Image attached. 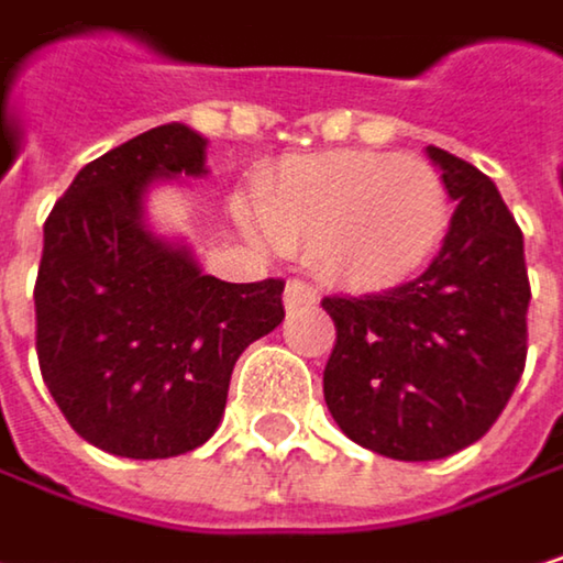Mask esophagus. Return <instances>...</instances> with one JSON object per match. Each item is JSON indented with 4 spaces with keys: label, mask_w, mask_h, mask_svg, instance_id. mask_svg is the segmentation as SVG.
I'll return each mask as SVG.
<instances>
[{
    "label": "esophagus",
    "mask_w": 563,
    "mask_h": 563,
    "mask_svg": "<svg viewBox=\"0 0 563 563\" xmlns=\"http://www.w3.org/2000/svg\"><path fill=\"white\" fill-rule=\"evenodd\" d=\"M320 297L310 284H303V279H290L287 284V294H284V303L287 310H300V307H313Z\"/></svg>",
    "instance_id": "obj_1"
}]
</instances>
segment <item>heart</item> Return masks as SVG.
<instances>
[{
  "mask_svg": "<svg viewBox=\"0 0 563 563\" xmlns=\"http://www.w3.org/2000/svg\"><path fill=\"white\" fill-rule=\"evenodd\" d=\"M256 217L284 250H317L320 269L353 294L402 287L442 250L452 207L419 157L320 151L256 187Z\"/></svg>",
  "mask_w": 563,
  "mask_h": 563,
  "instance_id": "heart-1",
  "label": "heart"
}]
</instances>
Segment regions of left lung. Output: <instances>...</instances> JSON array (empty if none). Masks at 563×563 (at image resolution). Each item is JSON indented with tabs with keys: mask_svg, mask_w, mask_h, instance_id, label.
Returning a JSON list of instances; mask_svg holds the SVG:
<instances>
[{
	"mask_svg": "<svg viewBox=\"0 0 563 563\" xmlns=\"http://www.w3.org/2000/svg\"><path fill=\"white\" fill-rule=\"evenodd\" d=\"M455 200L429 269L376 297H327L336 346L323 396L363 449L432 462L478 442L508 406L528 356L525 236L492 177L426 147Z\"/></svg>",
	"mask_w": 563,
	"mask_h": 563,
	"instance_id": "obj_1",
	"label": "left lung"
}]
</instances>
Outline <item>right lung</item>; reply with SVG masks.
Instances as JSON below:
<instances>
[{
	"instance_id": "right-lung-1",
	"label": "right lung",
	"mask_w": 563,
	"mask_h": 563,
	"mask_svg": "<svg viewBox=\"0 0 563 563\" xmlns=\"http://www.w3.org/2000/svg\"><path fill=\"white\" fill-rule=\"evenodd\" d=\"M207 174V137L170 121L85 164L45 220L35 279L42 379L68 426L121 459L203 445L240 353L284 323V279L223 284L144 213L157 180Z\"/></svg>"
}]
</instances>
